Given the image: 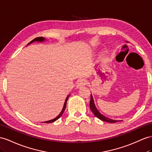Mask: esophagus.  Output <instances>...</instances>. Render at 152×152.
<instances>
[{
  "label": "esophagus",
  "instance_id": "1",
  "mask_svg": "<svg viewBox=\"0 0 152 152\" xmlns=\"http://www.w3.org/2000/svg\"><path fill=\"white\" fill-rule=\"evenodd\" d=\"M86 85H87V81L84 80V79H81V80H78V81L77 82L76 87L77 88H82L83 87L85 86Z\"/></svg>",
  "mask_w": 152,
  "mask_h": 152
}]
</instances>
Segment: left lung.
I'll return each mask as SVG.
<instances>
[{
	"label": "left lung",
	"mask_w": 152,
	"mask_h": 152,
	"mask_svg": "<svg viewBox=\"0 0 152 152\" xmlns=\"http://www.w3.org/2000/svg\"><path fill=\"white\" fill-rule=\"evenodd\" d=\"M126 42H128L127 41H126ZM90 108L92 110V112H93V114H94V115L97 118H99V119H101L102 121H103L105 122H108V123H116L118 121H120L119 120H114L107 118V117L103 115V114H102L100 112L98 111V110L97 109V108L95 105L94 103V99H93L92 95H91V102H90Z\"/></svg>",
	"instance_id": "left-lung-1"
}]
</instances>
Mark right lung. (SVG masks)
Returning a JSON list of instances; mask_svg holds the SVG:
<instances>
[{"label":"right lung","instance_id":"obj_1","mask_svg":"<svg viewBox=\"0 0 152 152\" xmlns=\"http://www.w3.org/2000/svg\"><path fill=\"white\" fill-rule=\"evenodd\" d=\"M45 40V38H44V37H37V38H35L34 39V40H33L32 41H31L29 44L27 45H29V44H32V43H33V42H44ZM70 96V94L69 95V96H67V98H66V99H65V103H64V107H63V108H62V110H61V112L60 113V114L58 115L56 118H54V119H51V120H49V121H44V122H42V123H53V122H54V121H56L57 119H59L60 117L61 116V115L63 114V113H64V110H65V107H66V104H67V100H68V98H69V97Z\"/></svg>","mask_w":152,"mask_h":152}]
</instances>
